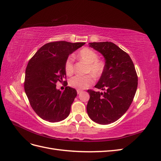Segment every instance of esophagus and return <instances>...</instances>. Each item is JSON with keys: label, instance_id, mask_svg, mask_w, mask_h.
<instances>
[{"label": "esophagus", "instance_id": "1", "mask_svg": "<svg viewBox=\"0 0 161 161\" xmlns=\"http://www.w3.org/2000/svg\"><path fill=\"white\" fill-rule=\"evenodd\" d=\"M82 92V91H80V90H77V93L78 94H80V93H81Z\"/></svg>", "mask_w": 161, "mask_h": 161}]
</instances>
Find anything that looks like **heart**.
I'll return each instance as SVG.
<instances>
[{
    "label": "heart",
    "instance_id": "heart-1",
    "mask_svg": "<svg viewBox=\"0 0 161 161\" xmlns=\"http://www.w3.org/2000/svg\"><path fill=\"white\" fill-rule=\"evenodd\" d=\"M79 59L87 64L86 72H90L95 77L100 76L104 71L105 64L101 60H99V56L92 50L88 47L82 49L78 54ZM74 58L72 56L67 58L64 63V70L68 75H71L74 71L73 66ZM94 82L93 77L91 75L85 76H75L70 79V86L78 90L85 89Z\"/></svg>",
    "mask_w": 161,
    "mask_h": 161
}]
</instances>
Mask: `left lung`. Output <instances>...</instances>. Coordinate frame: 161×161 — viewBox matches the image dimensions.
I'll return each instance as SVG.
<instances>
[{
  "label": "left lung",
  "instance_id": "left-lung-1",
  "mask_svg": "<svg viewBox=\"0 0 161 161\" xmlns=\"http://www.w3.org/2000/svg\"><path fill=\"white\" fill-rule=\"evenodd\" d=\"M89 46L105 58L103 74L95 86L103 92L88 90L86 105L89 118L106 125L122 116L131 104L138 86V76L131 58L115 43L109 42L89 43Z\"/></svg>",
  "mask_w": 161,
  "mask_h": 161
}]
</instances>
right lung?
<instances>
[{"instance_id":"right-lung-1","label":"right lung","mask_w":161,"mask_h":161,"mask_svg":"<svg viewBox=\"0 0 161 161\" xmlns=\"http://www.w3.org/2000/svg\"><path fill=\"white\" fill-rule=\"evenodd\" d=\"M85 43L65 41L47 43L29 61L24 89L32 109L42 119L58 122L69 115L76 91L66 86L62 92L56 89V83L66 78L64 63L69 56Z\"/></svg>"}]
</instances>
